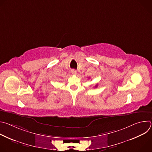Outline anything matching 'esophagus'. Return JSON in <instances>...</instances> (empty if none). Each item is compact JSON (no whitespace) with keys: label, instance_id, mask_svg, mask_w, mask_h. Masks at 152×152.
<instances>
[{"label":"esophagus","instance_id":"34e87169","mask_svg":"<svg viewBox=\"0 0 152 152\" xmlns=\"http://www.w3.org/2000/svg\"><path fill=\"white\" fill-rule=\"evenodd\" d=\"M72 73L73 74V75H76L77 74V71L76 70H72Z\"/></svg>","mask_w":152,"mask_h":152}]
</instances>
